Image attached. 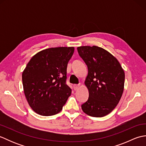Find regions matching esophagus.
<instances>
[{
  "mask_svg": "<svg viewBox=\"0 0 146 146\" xmlns=\"http://www.w3.org/2000/svg\"><path fill=\"white\" fill-rule=\"evenodd\" d=\"M80 87V85H73V88L75 90H77Z\"/></svg>",
  "mask_w": 146,
  "mask_h": 146,
  "instance_id": "1",
  "label": "esophagus"
}]
</instances>
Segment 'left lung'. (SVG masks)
I'll return each mask as SVG.
<instances>
[{"mask_svg":"<svg viewBox=\"0 0 146 146\" xmlns=\"http://www.w3.org/2000/svg\"><path fill=\"white\" fill-rule=\"evenodd\" d=\"M77 50L88 71L84 83L89 97L82 109L90 116L104 117L116 107L122 97L124 71L117 59L104 48L85 46Z\"/></svg>","mask_w":146,"mask_h":146,"instance_id":"1","label":"left lung"}]
</instances>
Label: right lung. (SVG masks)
Returning a JSON list of instances; mask_svg holds the SVG:
<instances>
[{
	"mask_svg": "<svg viewBox=\"0 0 146 146\" xmlns=\"http://www.w3.org/2000/svg\"><path fill=\"white\" fill-rule=\"evenodd\" d=\"M74 47L44 49L34 55L22 75L29 106L36 113L51 116L61 111L71 90L66 83V68Z\"/></svg>",
	"mask_w": 146,
	"mask_h": 146,
	"instance_id": "obj_1",
	"label": "right lung"
}]
</instances>
